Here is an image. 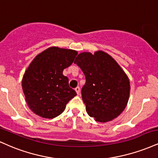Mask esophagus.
Returning a JSON list of instances; mask_svg holds the SVG:
<instances>
[{
  "mask_svg": "<svg viewBox=\"0 0 158 158\" xmlns=\"http://www.w3.org/2000/svg\"><path fill=\"white\" fill-rule=\"evenodd\" d=\"M75 91L77 92V94L79 95V93H80V88H79V87H77L75 88Z\"/></svg>",
  "mask_w": 158,
  "mask_h": 158,
  "instance_id": "34e87169",
  "label": "esophagus"
}]
</instances>
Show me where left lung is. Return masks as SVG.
<instances>
[{"label":"left lung","mask_w":158,"mask_h":158,"mask_svg":"<svg viewBox=\"0 0 158 158\" xmlns=\"http://www.w3.org/2000/svg\"><path fill=\"white\" fill-rule=\"evenodd\" d=\"M86 82L81 97L90 117L107 122L118 116L126 107L130 92V80L116 61L107 53L83 52L76 58Z\"/></svg>","instance_id":"1"}]
</instances>
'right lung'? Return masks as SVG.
<instances>
[{
    "label": "right lung",
    "instance_id": "add662e5",
    "mask_svg": "<svg viewBox=\"0 0 158 158\" xmlns=\"http://www.w3.org/2000/svg\"><path fill=\"white\" fill-rule=\"evenodd\" d=\"M77 51L50 47L35 56L23 77L22 87L30 110L45 118H54L77 96L62 74L73 63Z\"/></svg>",
    "mask_w": 158,
    "mask_h": 158
}]
</instances>
